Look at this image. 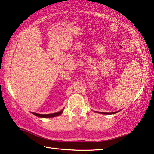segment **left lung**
I'll list each match as a JSON object with an SVG mask.
<instances>
[{"instance_id": "left-lung-1", "label": "left lung", "mask_w": 154, "mask_h": 154, "mask_svg": "<svg viewBox=\"0 0 154 154\" xmlns=\"http://www.w3.org/2000/svg\"><path fill=\"white\" fill-rule=\"evenodd\" d=\"M95 112H97V113H101V114H109V115H111V114H115V113H118V112H119V111H116V112H113V113H103V112H97V111H95Z\"/></svg>"}]
</instances>
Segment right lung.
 Returning a JSON list of instances; mask_svg holds the SVG:
<instances>
[{"label": "right lung", "mask_w": 154, "mask_h": 154, "mask_svg": "<svg viewBox=\"0 0 154 154\" xmlns=\"http://www.w3.org/2000/svg\"><path fill=\"white\" fill-rule=\"evenodd\" d=\"M63 109L61 110V111L57 112V113H50V114H38V113H32V114H34V116L39 117V118H53V117H57L61 115V113H63Z\"/></svg>", "instance_id": "1"}]
</instances>
